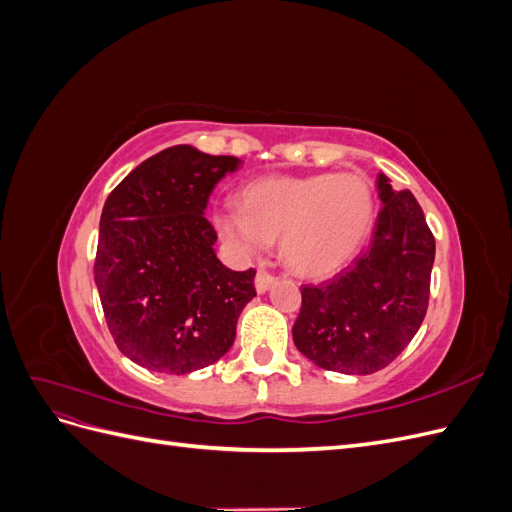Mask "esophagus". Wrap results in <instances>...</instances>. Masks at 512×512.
<instances>
[{"instance_id": "1", "label": "esophagus", "mask_w": 512, "mask_h": 512, "mask_svg": "<svg viewBox=\"0 0 512 512\" xmlns=\"http://www.w3.org/2000/svg\"><path fill=\"white\" fill-rule=\"evenodd\" d=\"M273 284H275V275H273V273H269V271H265V269H260V271L256 273V290H258V292H267Z\"/></svg>"}]
</instances>
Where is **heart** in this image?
Instances as JSON below:
<instances>
[{
	"label": "heart",
	"mask_w": 512,
	"mask_h": 512,
	"mask_svg": "<svg viewBox=\"0 0 512 512\" xmlns=\"http://www.w3.org/2000/svg\"><path fill=\"white\" fill-rule=\"evenodd\" d=\"M376 220V196L354 173L271 175L239 192V211L215 213V228L243 254L280 239L286 265L301 277H329L361 252Z\"/></svg>",
	"instance_id": "1"
}]
</instances>
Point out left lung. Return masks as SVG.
<instances>
[{
  "instance_id": "left-lung-1",
  "label": "left lung",
  "mask_w": 512,
  "mask_h": 512,
  "mask_svg": "<svg viewBox=\"0 0 512 512\" xmlns=\"http://www.w3.org/2000/svg\"><path fill=\"white\" fill-rule=\"evenodd\" d=\"M382 209L367 250L318 286L301 288L294 346L314 365L367 376L395 361L421 329L436 239L410 190L380 175Z\"/></svg>"
}]
</instances>
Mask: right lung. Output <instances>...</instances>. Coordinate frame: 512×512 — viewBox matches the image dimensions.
I'll use <instances>...</instances> for the list:
<instances>
[{"mask_svg":"<svg viewBox=\"0 0 512 512\" xmlns=\"http://www.w3.org/2000/svg\"><path fill=\"white\" fill-rule=\"evenodd\" d=\"M239 160L168 147L108 194L94 277L104 318L130 361L190 374L230 350L256 269L230 271L213 252L207 200Z\"/></svg>","mask_w":512,"mask_h":512,"instance_id":"right-lung-1","label":"right lung"}]
</instances>
